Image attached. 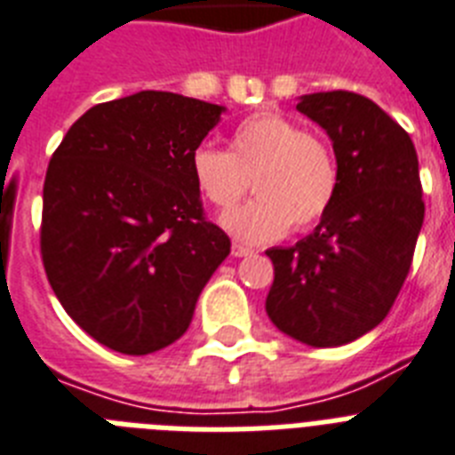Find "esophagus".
Here are the masks:
<instances>
[{
	"label": "esophagus",
	"instance_id": "34e87169",
	"mask_svg": "<svg viewBox=\"0 0 455 455\" xmlns=\"http://www.w3.org/2000/svg\"><path fill=\"white\" fill-rule=\"evenodd\" d=\"M254 250L250 245H243V243H234V245H231V254H234V257H247V254H252Z\"/></svg>",
	"mask_w": 455,
	"mask_h": 455
}]
</instances>
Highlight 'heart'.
Instances as JSON below:
<instances>
[{
    "instance_id": "b5f03b06",
    "label": "heart",
    "mask_w": 455,
    "mask_h": 455,
    "mask_svg": "<svg viewBox=\"0 0 455 455\" xmlns=\"http://www.w3.org/2000/svg\"><path fill=\"white\" fill-rule=\"evenodd\" d=\"M196 189L217 210L235 208L245 194L257 201L224 217L240 240L264 243L315 227L334 205L341 182L331 142L283 114L261 112L240 121L228 151L201 144L191 154Z\"/></svg>"
}]
</instances>
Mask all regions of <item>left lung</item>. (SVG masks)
I'll return each instance as SVG.
<instances>
[{"mask_svg": "<svg viewBox=\"0 0 455 455\" xmlns=\"http://www.w3.org/2000/svg\"><path fill=\"white\" fill-rule=\"evenodd\" d=\"M297 109L334 144L341 182L311 235L271 247L266 313L313 348L355 341L393 308L419 240L426 203L409 132L350 91L304 95Z\"/></svg>", "mask_w": 455, "mask_h": 455, "instance_id": "8db88e82", "label": "left lung"}]
</instances>
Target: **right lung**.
Wrapping results in <instances>:
<instances>
[{
  "instance_id": "1",
  "label": "right lung",
  "mask_w": 455,
  "mask_h": 455,
  "mask_svg": "<svg viewBox=\"0 0 455 455\" xmlns=\"http://www.w3.org/2000/svg\"><path fill=\"white\" fill-rule=\"evenodd\" d=\"M224 107L140 91L91 107L44 180L42 261L95 341L147 355L177 341L231 240L205 220L191 154Z\"/></svg>"
}]
</instances>
